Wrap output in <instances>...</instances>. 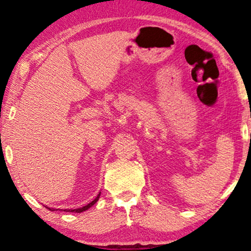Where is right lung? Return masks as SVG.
<instances>
[{
    "label": "right lung",
    "instance_id": "add662e5",
    "mask_svg": "<svg viewBox=\"0 0 251 251\" xmlns=\"http://www.w3.org/2000/svg\"><path fill=\"white\" fill-rule=\"evenodd\" d=\"M99 197H100V193H99V194L97 195V198H96L94 201H91L90 203L87 204V205H84V207H82V208H78V209H65L64 211H67V212H82V211H85V210H88L89 208L92 207V205H94V204L96 203V202L98 201ZM48 209H50L51 211H53V210H54V209H51V208H48ZM56 210H58V209H56Z\"/></svg>",
    "mask_w": 251,
    "mask_h": 251
}]
</instances>
